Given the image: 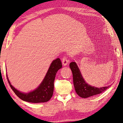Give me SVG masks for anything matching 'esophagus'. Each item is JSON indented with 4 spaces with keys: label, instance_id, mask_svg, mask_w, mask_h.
<instances>
[{
    "label": "esophagus",
    "instance_id": "34e87169",
    "mask_svg": "<svg viewBox=\"0 0 123 123\" xmlns=\"http://www.w3.org/2000/svg\"><path fill=\"white\" fill-rule=\"evenodd\" d=\"M62 64H63V65L66 66L68 64V63H69V60L67 59L66 57H63V59H62Z\"/></svg>",
    "mask_w": 123,
    "mask_h": 123
}]
</instances>
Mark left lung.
<instances>
[{
  "label": "left lung",
  "mask_w": 123,
  "mask_h": 123,
  "mask_svg": "<svg viewBox=\"0 0 123 123\" xmlns=\"http://www.w3.org/2000/svg\"><path fill=\"white\" fill-rule=\"evenodd\" d=\"M69 67L73 73V83L76 92L81 97L86 98L99 94L109 88V86H104L98 88L86 83L76 62H71L69 64Z\"/></svg>",
  "instance_id": "left-lung-1"
}]
</instances>
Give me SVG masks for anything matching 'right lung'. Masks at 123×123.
I'll return each instance as SVG.
<instances>
[{"label":"right lung","mask_w":123,"mask_h":123,"mask_svg":"<svg viewBox=\"0 0 123 123\" xmlns=\"http://www.w3.org/2000/svg\"><path fill=\"white\" fill-rule=\"evenodd\" d=\"M62 67V63L59 58L53 60L41 83L35 90L27 93L22 92L13 86L9 81L7 75L6 76L11 89L21 99L33 103H44L49 100L52 97L55 76L57 71Z\"/></svg>","instance_id":"right-lung-1"}]
</instances>
